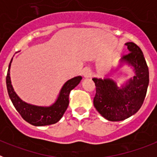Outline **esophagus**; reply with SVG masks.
<instances>
[{
  "label": "esophagus",
  "mask_w": 157,
  "mask_h": 157,
  "mask_svg": "<svg viewBox=\"0 0 157 157\" xmlns=\"http://www.w3.org/2000/svg\"><path fill=\"white\" fill-rule=\"evenodd\" d=\"M82 75L83 77L87 78H90L91 76V71L89 68H85L83 69L82 71Z\"/></svg>",
  "instance_id": "1"
}]
</instances>
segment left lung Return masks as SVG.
Here are the masks:
<instances>
[{
  "instance_id": "left-lung-1",
  "label": "left lung",
  "mask_w": 157,
  "mask_h": 157,
  "mask_svg": "<svg viewBox=\"0 0 157 157\" xmlns=\"http://www.w3.org/2000/svg\"><path fill=\"white\" fill-rule=\"evenodd\" d=\"M129 53L121 62L134 67L135 75L121 88L110 78H97L94 105L101 116L109 121H122L141 109L149 86V68L141 48L134 42H127Z\"/></svg>"
}]
</instances>
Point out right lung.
Wrapping results in <instances>:
<instances>
[{
	"label": "right lung",
	"mask_w": 157,
	"mask_h": 157,
	"mask_svg": "<svg viewBox=\"0 0 157 157\" xmlns=\"http://www.w3.org/2000/svg\"><path fill=\"white\" fill-rule=\"evenodd\" d=\"M12 59L8 66L6 76V85L8 95L17 112L25 121L31 125L41 127L57 123L66 112L69 105V94L82 80L81 76H77L67 81L59 92L56 102L49 107L36 106L22 101L14 91L10 79V67Z\"/></svg>",
	"instance_id": "1"
}]
</instances>
